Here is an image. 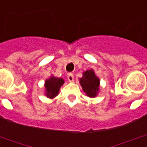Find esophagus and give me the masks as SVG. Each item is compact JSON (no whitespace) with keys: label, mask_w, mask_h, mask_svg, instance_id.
<instances>
[{"label":"esophagus","mask_w":147,"mask_h":147,"mask_svg":"<svg viewBox=\"0 0 147 147\" xmlns=\"http://www.w3.org/2000/svg\"><path fill=\"white\" fill-rule=\"evenodd\" d=\"M68 80H69V82H74V76H73V74H72V73H69V74H68Z\"/></svg>","instance_id":"esophagus-1"}]
</instances>
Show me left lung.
Here are the masks:
<instances>
[{
    "instance_id": "8db88e82",
    "label": "left lung",
    "mask_w": 147,
    "mask_h": 147,
    "mask_svg": "<svg viewBox=\"0 0 147 147\" xmlns=\"http://www.w3.org/2000/svg\"><path fill=\"white\" fill-rule=\"evenodd\" d=\"M79 82L87 96L92 98L97 96L99 90L100 80L92 69L84 71L82 77L79 78Z\"/></svg>"
}]
</instances>
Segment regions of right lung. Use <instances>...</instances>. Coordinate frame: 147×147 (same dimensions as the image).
I'll list each match as a JSON object with an SVG mask.
<instances>
[{
    "label": "right lung",
    "mask_w": 147,
    "mask_h": 147,
    "mask_svg": "<svg viewBox=\"0 0 147 147\" xmlns=\"http://www.w3.org/2000/svg\"><path fill=\"white\" fill-rule=\"evenodd\" d=\"M64 82L63 78H56L55 76H51L49 79H46L45 82V96L49 98H55L56 96H58L60 88Z\"/></svg>",
    "instance_id": "1"
}]
</instances>
